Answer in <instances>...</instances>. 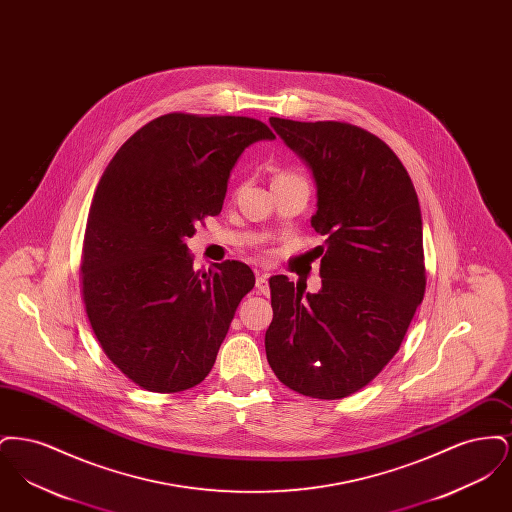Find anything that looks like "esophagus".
Instances as JSON below:
<instances>
[{"label":"esophagus","mask_w":512,"mask_h":512,"mask_svg":"<svg viewBox=\"0 0 512 512\" xmlns=\"http://www.w3.org/2000/svg\"><path fill=\"white\" fill-rule=\"evenodd\" d=\"M255 286H257V290H259V293H263V295H268V274H265V272H259L257 274V280H255Z\"/></svg>","instance_id":"1"}]
</instances>
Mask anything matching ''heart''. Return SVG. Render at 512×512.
I'll use <instances>...</instances> for the list:
<instances>
[{
    "label": "heart",
    "mask_w": 512,
    "mask_h": 512,
    "mask_svg": "<svg viewBox=\"0 0 512 512\" xmlns=\"http://www.w3.org/2000/svg\"><path fill=\"white\" fill-rule=\"evenodd\" d=\"M280 176H292V174H280ZM280 176H278V178H280Z\"/></svg>",
    "instance_id": "heart-1"
}]
</instances>
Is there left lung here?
<instances>
[{
  "instance_id": "8db88e82",
  "label": "left lung",
  "mask_w": 512,
  "mask_h": 512,
  "mask_svg": "<svg viewBox=\"0 0 512 512\" xmlns=\"http://www.w3.org/2000/svg\"><path fill=\"white\" fill-rule=\"evenodd\" d=\"M317 186L311 226L322 286L270 278L268 365L290 390L341 399L397 353L426 288L422 215L409 172L380 138L347 122L270 117Z\"/></svg>"
}]
</instances>
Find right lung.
I'll list each match as a JSON object with an SVG mask.
<instances>
[{"label":"right lung","instance_id":"right-lung-1","mask_svg":"<svg viewBox=\"0 0 512 512\" xmlns=\"http://www.w3.org/2000/svg\"><path fill=\"white\" fill-rule=\"evenodd\" d=\"M274 140L247 117L169 113L115 153L90 205L82 293L101 349L147 391L190 390L211 372L253 270H194L186 240L219 215L245 147Z\"/></svg>","mask_w":512,"mask_h":512}]
</instances>
